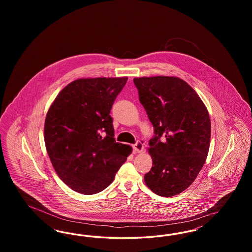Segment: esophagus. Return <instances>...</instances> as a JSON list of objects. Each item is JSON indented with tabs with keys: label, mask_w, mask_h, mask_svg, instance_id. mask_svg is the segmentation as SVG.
<instances>
[{
	"label": "esophagus",
	"mask_w": 252,
	"mask_h": 252,
	"mask_svg": "<svg viewBox=\"0 0 252 252\" xmlns=\"http://www.w3.org/2000/svg\"><path fill=\"white\" fill-rule=\"evenodd\" d=\"M133 149L134 151H136L137 153H141L144 150V144L143 141H138L136 144L133 145Z\"/></svg>",
	"instance_id": "obj_1"
}]
</instances>
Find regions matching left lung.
Returning <instances> with one entry per match:
<instances>
[{
  "instance_id": "1",
  "label": "left lung",
  "mask_w": 252,
  "mask_h": 252,
  "mask_svg": "<svg viewBox=\"0 0 252 252\" xmlns=\"http://www.w3.org/2000/svg\"><path fill=\"white\" fill-rule=\"evenodd\" d=\"M139 99L154 126L149 141L153 166L144 175L147 187L160 196L186 190L208 156L211 120L202 100L174 76L134 78Z\"/></svg>"
}]
</instances>
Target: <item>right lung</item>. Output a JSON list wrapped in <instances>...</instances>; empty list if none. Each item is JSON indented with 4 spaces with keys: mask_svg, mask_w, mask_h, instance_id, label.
I'll use <instances>...</instances> for the list:
<instances>
[{
    "mask_svg": "<svg viewBox=\"0 0 252 252\" xmlns=\"http://www.w3.org/2000/svg\"><path fill=\"white\" fill-rule=\"evenodd\" d=\"M127 77L81 78L67 85L49 108L44 141L60 180L93 194L113 181L131 153L115 142L110 109Z\"/></svg>",
    "mask_w": 252,
    "mask_h": 252,
    "instance_id": "add662e5",
    "label": "right lung"
}]
</instances>
